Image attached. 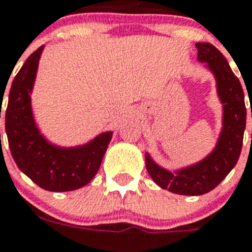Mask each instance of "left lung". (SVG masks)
Instances as JSON below:
<instances>
[{"label": "left lung", "instance_id": "1", "mask_svg": "<svg viewBox=\"0 0 252 252\" xmlns=\"http://www.w3.org/2000/svg\"><path fill=\"white\" fill-rule=\"evenodd\" d=\"M196 48L197 60L205 63V66L215 76L217 94L222 103V129L215 149L197 163L175 171L161 167L149 153L145 154L146 170L159 187L172 193L188 196L204 195L212 191L237 165L242 150L247 115L242 85L222 53L211 43H196Z\"/></svg>", "mask_w": 252, "mask_h": 252}]
</instances>
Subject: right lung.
Here are the masks:
<instances>
[{
  "label": "right lung",
  "instance_id": "right-lung-1",
  "mask_svg": "<svg viewBox=\"0 0 252 252\" xmlns=\"http://www.w3.org/2000/svg\"><path fill=\"white\" fill-rule=\"evenodd\" d=\"M43 49L44 45L25 61L10 87L5 112L7 141L17 166L33 183L47 191H74L98 172L112 132H103L87 144L72 148L55 145L40 133L33 119L31 93Z\"/></svg>",
  "mask_w": 252,
  "mask_h": 252
}]
</instances>
